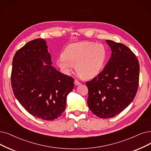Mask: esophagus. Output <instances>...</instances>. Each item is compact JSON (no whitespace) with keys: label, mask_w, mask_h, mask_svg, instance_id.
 <instances>
[{"label":"esophagus","mask_w":151,"mask_h":151,"mask_svg":"<svg viewBox=\"0 0 151 151\" xmlns=\"http://www.w3.org/2000/svg\"><path fill=\"white\" fill-rule=\"evenodd\" d=\"M74 83H75L76 86H79V85H80V84H81V82L76 79V80L74 81Z\"/></svg>","instance_id":"34e87169"}]
</instances>
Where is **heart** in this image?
<instances>
[{"label": "heart", "mask_w": 151, "mask_h": 151, "mask_svg": "<svg viewBox=\"0 0 151 151\" xmlns=\"http://www.w3.org/2000/svg\"><path fill=\"white\" fill-rule=\"evenodd\" d=\"M106 56V49L103 44L83 41L66 46L56 63L65 75H70L75 65L77 74L82 79H88L100 74L105 65Z\"/></svg>", "instance_id": "1"}]
</instances>
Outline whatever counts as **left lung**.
Instances as JSON below:
<instances>
[{
	"label": "left lung",
	"instance_id": "left-lung-1",
	"mask_svg": "<svg viewBox=\"0 0 151 151\" xmlns=\"http://www.w3.org/2000/svg\"><path fill=\"white\" fill-rule=\"evenodd\" d=\"M111 55L104 70L86 82L87 104L96 116L110 118L127 108L134 99L139 78V64L128 47L106 40Z\"/></svg>",
	"mask_w": 151,
	"mask_h": 151
}]
</instances>
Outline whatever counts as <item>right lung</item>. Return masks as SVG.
Segmentation results:
<instances>
[{"label":"right lung","instance_id":"add662e5","mask_svg":"<svg viewBox=\"0 0 151 151\" xmlns=\"http://www.w3.org/2000/svg\"><path fill=\"white\" fill-rule=\"evenodd\" d=\"M44 39L30 41L14 57L11 74L15 98L35 117L54 120L64 112L74 79L59 72L52 64Z\"/></svg>","mask_w":151,"mask_h":151}]
</instances>
